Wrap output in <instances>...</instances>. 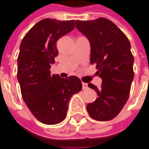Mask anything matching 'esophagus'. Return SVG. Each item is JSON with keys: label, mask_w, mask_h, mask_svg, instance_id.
I'll list each match as a JSON object with an SVG mask.
<instances>
[{"label": "esophagus", "mask_w": 149, "mask_h": 149, "mask_svg": "<svg viewBox=\"0 0 149 149\" xmlns=\"http://www.w3.org/2000/svg\"><path fill=\"white\" fill-rule=\"evenodd\" d=\"M87 87H88V85H87V84L86 83H82V88H83V89H87Z\"/></svg>", "instance_id": "esophagus-1"}]
</instances>
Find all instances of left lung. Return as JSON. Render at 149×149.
Masks as SVG:
<instances>
[{"mask_svg": "<svg viewBox=\"0 0 149 149\" xmlns=\"http://www.w3.org/2000/svg\"><path fill=\"white\" fill-rule=\"evenodd\" d=\"M79 31L88 38L91 47L90 63L95 64L102 82L99 89L91 83L97 99L86 107L89 116L97 121L116 117L128 99L134 78V57L123 32L109 19L76 21Z\"/></svg>", "mask_w": 149, "mask_h": 149, "instance_id": "obj_1", "label": "left lung"}]
</instances>
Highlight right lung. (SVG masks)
Returning a JSON list of instances; mask_svg holds the SVG:
<instances>
[{
	"label": "right lung",
	"mask_w": 149,
	"mask_h": 149,
	"mask_svg": "<svg viewBox=\"0 0 149 149\" xmlns=\"http://www.w3.org/2000/svg\"><path fill=\"white\" fill-rule=\"evenodd\" d=\"M74 27V20L45 18L35 24L21 42L17 76L22 96L32 114L44 124L63 121L72 96L82 89L77 77L61 78L50 72L59 53L56 42Z\"/></svg>",
	"instance_id": "add662e5"
}]
</instances>
